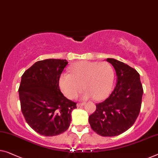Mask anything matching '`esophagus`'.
Instances as JSON below:
<instances>
[{
    "label": "esophagus",
    "mask_w": 158,
    "mask_h": 158,
    "mask_svg": "<svg viewBox=\"0 0 158 158\" xmlns=\"http://www.w3.org/2000/svg\"><path fill=\"white\" fill-rule=\"evenodd\" d=\"M85 104V103H78L77 104V106L78 107V108H80V107H82Z\"/></svg>",
    "instance_id": "1"
}]
</instances>
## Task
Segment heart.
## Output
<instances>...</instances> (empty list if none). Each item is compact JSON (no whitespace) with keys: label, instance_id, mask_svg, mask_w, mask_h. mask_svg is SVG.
<instances>
[{"label":"heart","instance_id":"heart-1","mask_svg":"<svg viewBox=\"0 0 158 158\" xmlns=\"http://www.w3.org/2000/svg\"><path fill=\"white\" fill-rule=\"evenodd\" d=\"M69 73H63L60 78L61 91L69 99L76 98L82 89L86 90L84 99L95 98L103 100L107 98L112 90L114 81V71L106 62L82 61L73 64Z\"/></svg>","mask_w":158,"mask_h":158}]
</instances>
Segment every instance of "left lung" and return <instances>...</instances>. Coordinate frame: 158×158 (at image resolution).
Masks as SVG:
<instances>
[{"label": "left lung", "instance_id": "left-lung-1", "mask_svg": "<svg viewBox=\"0 0 158 158\" xmlns=\"http://www.w3.org/2000/svg\"><path fill=\"white\" fill-rule=\"evenodd\" d=\"M116 70V86L104 102L96 104L89 117L92 130L104 137L116 136L133 126L139 115L143 89L135 69L113 58H107Z\"/></svg>", "mask_w": 158, "mask_h": 158}]
</instances>
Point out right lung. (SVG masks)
<instances>
[{
	"label": "right lung",
	"mask_w": 158,
	"mask_h": 158,
	"mask_svg": "<svg viewBox=\"0 0 158 158\" xmlns=\"http://www.w3.org/2000/svg\"><path fill=\"white\" fill-rule=\"evenodd\" d=\"M68 64L66 60L38 61L21 77L19 98L27 124L37 133L57 135L69 128L77 103L61 92L59 81Z\"/></svg>",
	"instance_id": "1"
}]
</instances>
